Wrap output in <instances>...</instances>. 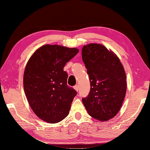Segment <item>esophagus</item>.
Returning <instances> with one entry per match:
<instances>
[{
  "instance_id": "esophagus-1",
  "label": "esophagus",
  "mask_w": 150,
  "mask_h": 150,
  "mask_svg": "<svg viewBox=\"0 0 150 150\" xmlns=\"http://www.w3.org/2000/svg\"><path fill=\"white\" fill-rule=\"evenodd\" d=\"M74 89L76 91H78V90H79V86L78 85H76L75 86H74Z\"/></svg>"
}]
</instances>
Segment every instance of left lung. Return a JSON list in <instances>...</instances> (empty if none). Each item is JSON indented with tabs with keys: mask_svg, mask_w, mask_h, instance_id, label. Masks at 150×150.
I'll list each match as a JSON object with an SVG mask.
<instances>
[{
	"mask_svg": "<svg viewBox=\"0 0 150 150\" xmlns=\"http://www.w3.org/2000/svg\"><path fill=\"white\" fill-rule=\"evenodd\" d=\"M82 57L91 86L82 102L91 117L107 121L116 116L125 98V68L117 55L100 43L83 45Z\"/></svg>",
	"mask_w": 150,
	"mask_h": 150,
	"instance_id": "left-lung-1",
	"label": "left lung"
}]
</instances>
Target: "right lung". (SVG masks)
Wrapping results in <instances>:
<instances>
[{"instance_id":"obj_1","label":"right lung","mask_w":150,"mask_h":150,"mask_svg":"<svg viewBox=\"0 0 150 150\" xmlns=\"http://www.w3.org/2000/svg\"><path fill=\"white\" fill-rule=\"evenodd\" d=\"M78 52L77 48L46 44L33 52L25 65L26 98L34 113L45 122L57 123L69 114L77 93L67 85L64 67Z\"/></svg>"}]
</instances>
